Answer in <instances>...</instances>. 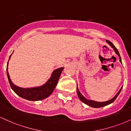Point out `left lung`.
<instances>
[{
	"instance_id": "left-lung-1",
	"label": "left lung",
	"mask_w": 131,
	"mask_h": 131,
	"mask_svg": "<svg viewBox=\"0 0 131 131\" xmlns=\"http://www.w3.org/2000/svg\"><path fill=\"white\" fill-rule=\"evenodd\" d=\"M106 42L108 43L110 46L112 47V48H113V49L115 50V53L118 55L119 57L120 62H121V57H120L118 49H117L115 47V46H114V45L113 44V43L111 42L110 41H109V40H106ZM122 88H123V87H121V88L120 89L119 91L117 93L116 95L113 97V98L111 99V100H108V101H106V102H95V101H94V100H88V99H85V97H84V96L82 95L80 93V92H79V89H78V85H77V93H78V97H79V99H80V100L83 102V103H84L86 105H89V106H91V107H93V108H100V107H102V106H106V105L110 104V103H113V102L115 101V100H116V99L117 97L118 96V95L119 94L120 92H121V89H122Z\"/></svg>"
}]
</instances>
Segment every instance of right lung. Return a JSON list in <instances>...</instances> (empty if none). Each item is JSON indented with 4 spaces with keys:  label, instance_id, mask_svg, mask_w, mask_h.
Masks as SVG:
<instances>
[{
    "label": "right lung",
    "instance_id": "1",
    "mask_svg": "<svg viewBox=\"0 0 131 131\" xmlns=\"http://www.w3.org/2000/svg\"><path fill=\"white\" fill-rule=\"evenodd\" d=\"M11 55L10 56L9 60H10ZM7 66H8V63H7ZM7 69L8 68H7V77H8L10 87L12 89L13 91L18 95L22 97V98L28 100H31V101H37V100H41L47 98L53 92L54 89L55 88L57 83H58V79L60 76L61 72L63 70V68H60L53 71L51 78L45 84L42 85V86L27 89L19 88V87L13 84L10 80V76H9Z\"/></svg>",
    "mask_w": 131,
    "mask_h": 131
}]
</instances>
